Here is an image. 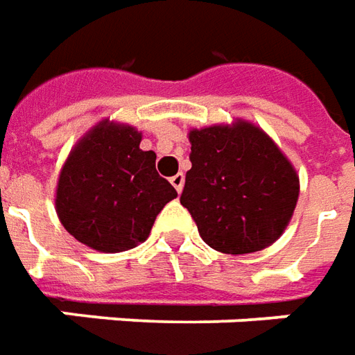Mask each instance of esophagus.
I'll list each match as a JSON object with an SVG mask.
<instances>
[{
    "instance_id": "34e87169",
    "label": "esophagus",
    "mask_w": 355,
    "mask_h": 355,
    "mask_svg": "<svg viewBox=\"0 0 355 355\" xmlns=\"http://www.w3.org/2000/svg\"><path fill=\"white\" fill-rule=\"evenodd\" d=\"M171 184L175 186V188H177V192L180 194V192H182V188H184V175H182V173H177L175 177L171 178Z\"/></svg>"
}]
</instances>
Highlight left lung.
Instances as JSON below:
<instances>
[{"label": "left lung", "instance_id": "left-lung-1", "mask_svg": "<svg viewBox=\"0 0 355 355\" xmlns=\"http://www.w3.org/2000/svg\"><path fill=\"white\" fill-rule=\"evenodd\" d=\"M180 203L207 246L244 255L275 244L288 227L300 177L261 126L246 119L192 128Z\"/></svg>", "mask_w": 355, "mask_h": 355}]
</instances>
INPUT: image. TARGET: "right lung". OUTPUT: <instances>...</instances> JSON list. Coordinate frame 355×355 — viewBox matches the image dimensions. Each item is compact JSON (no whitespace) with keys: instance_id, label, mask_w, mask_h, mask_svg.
I'll list each match as a JSON object with an SVG mask.
<instances>
[{"instance_id":"right-lung-1","label":"right lung","mask_w":355,"mask_h":355,"mask_svg":"<svg viewBox=\"0 0 355 355\" xmlns=\"http://www.w3.org/2000/svg\"><path fill=\"white\" fill-rule=\"evenodd\" d=\"M142 132L103 119L78 138L61 167L55 211L80 244L103 254L132 250L150 236L157 213L177 190L157 175Z\"/></svg>"}]
</instances>
